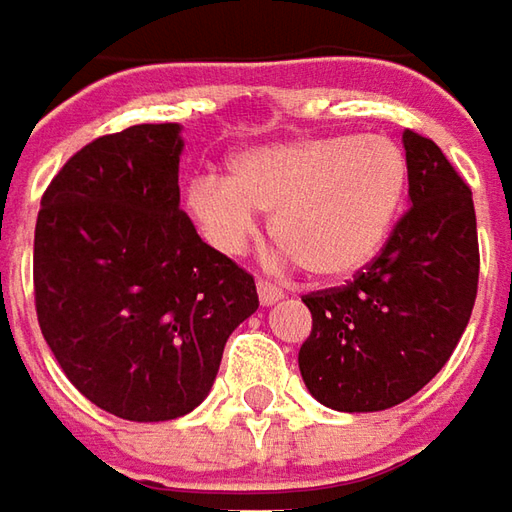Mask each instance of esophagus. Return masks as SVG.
Segmentation results:
<instances>
[{
	"instance_id": "1",
	"label": "esophagus",
	"mask_w": 512,
	"mask_h": 512,
	"mask_svg": "<svg viewBox=\"0 0 512 512\" xmlns=\"http://www.w3.org/2000/svg\"><path fill=\"white\" fill-rule=\"evenodd\" d=\"M257 297H260V302L263 305H274V302H280L283 300V288H277V285H271V283H257Z\"/></svg>"
}]
</instances>
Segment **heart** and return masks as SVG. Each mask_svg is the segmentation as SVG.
Instances as JSON below:
<instances>
[{"label":"heart","mask_w":512,"mask_h":512,"mask_svg":"<svg viewBox=\"0 0 512 512\" xmlns=\"http://www.w3.org/2000/svg\"><path fill=\"white\" fill-rule=\"evenodd\" d=\"M409 187V162L381 134L300 137L229 162L227 179L201 176L187 210L224 255H241L271 215V235L316 280H347L387 246Z\"/></svg>","instance_id":"b5f03b06"}]
</instances>
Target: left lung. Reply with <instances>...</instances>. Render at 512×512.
I'll use <instances>...</instances> for the list:
<instances>
[{"label":"left lung","mask_w":512,"mask_h":512,"mask_svg":"<svg viewBox=\"0 0 512 512\" xmlns=\"http://www.w3.org/2000/svg\"><path fill=\"white\" fill-rule=\"evenodd\" d=\"M409 210L387 246L342 288L302 302L314 316L300 373L336 412H381L409 401L446 367L471 319L479 241L471 187L446 154L403 131Z\"/></svg>","instance_id":"1"}]
</instances>
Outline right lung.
Segmentation results:
<instances>
[{
	"instance_id": "1",
	"label": "right lung",
	"mask_w": 512,
	"mask_h": 512,
	"mask_svg": "<svg viewBox=\"0 0 512 512\" xmlns=\"http://www.w3.org/2000/svg\"><path fill=\"white\" fill-rule=\"evenodd\" d=\"M182 125L89 142L41 198L33 285L66 378L111 415L173 420L210 395L229 333L257 311L252 274L179 210Z\"/></svg>"
}]
</instances>
